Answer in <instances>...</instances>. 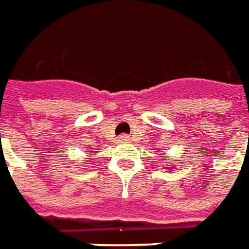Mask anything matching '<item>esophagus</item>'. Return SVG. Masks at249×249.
I'll return each mask as SVG.
<instances>
[{"instance_id":"esophagus-1","label":"esophagus","mask_w":249,"mask_h":249,"mask_svg":"<svg viewBox=\"0 0 249 249\" xmlns=\"http://www.w3.org/2000/svg\"><path fill=\"white\" fill-rule=\"evenodd\" d=\"M120 141H123V142H130L131 139H130V136H127V134H122V136H120Z\"/></svg>"}]
</instances>
